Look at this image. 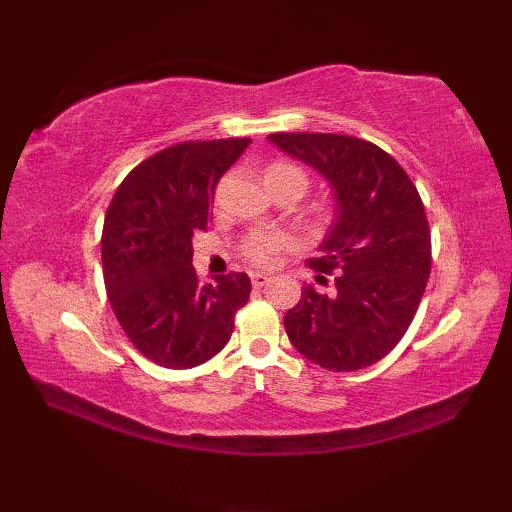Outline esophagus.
<instances>
[{"label": "esophagus", "instance_id": "esophagus-1", "mask_svg": "<svg viewBox=\"0 0 512 512\" xmlns=\"http://www.w3.org/2000/svg\"><path fill=\"white\" fill-rule=\"evenodd\" d=\"M270 281V275L266 273H253L250 275V284H253V288H264Z\"/></svg>", "mask_w": 512, "mask_h": 512}]
</instances>
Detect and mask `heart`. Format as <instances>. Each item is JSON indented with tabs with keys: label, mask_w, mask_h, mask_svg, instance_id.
I'll list each match as a JSON object with an SVG mask.
<instances>
[{
	"label": "heart",
	"mask_w": 512,
	"mask_h": 512,
	"mask_svg": "<svg viewBox=\"0 0 512 512\" xmlns=\"http://www.w3.org/2000/svg\"><path fill=\"white\" fill-rule=\"evenodd\" d=\"M266 178H290L303 184L306 189L308 178L303 169L290 165V162H275L266 171ZM295 246V237L288 231H255L244 237L242 242V255L255 266H270L277 259L279 253Z\"/></svg>",
	"instance_id": "1"
}]
</instances>
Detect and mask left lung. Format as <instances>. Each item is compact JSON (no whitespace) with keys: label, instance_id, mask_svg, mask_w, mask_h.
Segmentation results:
<instances>
[{"label":"left lung","instance_id":"left-lung-1","mask_svg":"<svg viewBox=\"0 0 512 512\" xmlns=\"http://www.w3.org/2000/svg\"><path fill=\"white\" fill-rule=\"evenodd\" d=\"M334 191V222L308 266L330 292L306 286L284 325L297 352L356 372L405 336L431 273V233L416 184L387 151L343 134H270Z\"/></svg>","mask_w":512,"mask_h":512}]
</instances>
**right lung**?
Segmentation results:
<instances>
[{"mask_svg": "<svg viewBox=\"0 0 512 512\" xmlns=\"http://www.w3.org/2000/svg\"><path fill=\"white\" fill-rule=\"evenodd\" d=\"M250 138L189 140L127 173L107 206L101 255L107 299L136 350L162 367L189 369L231 339L246 306V273L202 284L191 237L211 222L215 184Z\"/></svg>", "mask_w": 512, "mask_h": 512, "instance_id": "1", "label": "right lung"}]
</instances>
